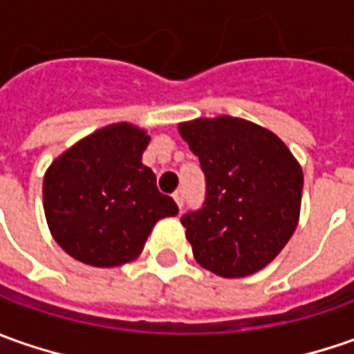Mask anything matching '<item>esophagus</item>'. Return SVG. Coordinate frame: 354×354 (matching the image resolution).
I'll return each mask as SVG.
<instances>
[{
    "mask_svg": "<svg viewBox=\"0 0 354 354\" xmlns=\"http://www.w3.org/2000/svg\"><path fill=\"white\" fill-rule=\"evenodd\" d=\"M172 196H174V200H176L178 207L182 209V205H184V198H186V192H184V189H182V188H178L176 192L172 194Z\"/></svg>",
    "mask_w": 354,
    "mask_h": 354,
    "instance_id": "34e87169",
    "label": "esophagus"
}]
</instances>
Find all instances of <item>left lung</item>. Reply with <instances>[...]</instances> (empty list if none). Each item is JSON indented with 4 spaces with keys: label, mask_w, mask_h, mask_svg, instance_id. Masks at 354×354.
<instances>
[{
    "label": "left lung",
    "mask_w": 354,
    "mask_h": 354,
    "mask_svg": "<svg viewBox=\"0 0 354 354\" xmlns=\"http://www.w3.org/2000/svg\"><path fill=\"white\" fill-rule=\"evenodd\" d=\"M205 176V198L182 215L196 261L225 278L254 274L296 231L304 176L274 133L237 117L180 125Z\"/></svg>",
    "instance_id": "8db88e82"
}]
</instances>
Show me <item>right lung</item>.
<instances>
[{
	"mask_svg": "<svg viewBox=\"0 0 354 354\" xmlns=\"http://www.w3.org/2000/svg\"><path fill=\"white\" fill-rule=\"evenodd\" d=\"M151 137L119 123L93 133L46 170L43 200L56 243L76 261L119 266L140 254L154 223L178 214L140 162Z\"/></svg>",
	"mask_w": 354,
	"mask_h": 354,
	"instance_id": "obj_1",
	"label": "right lung"
}]
</instances>
